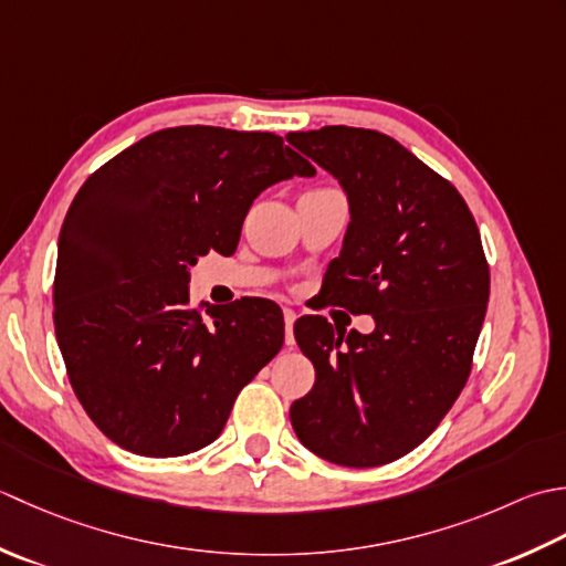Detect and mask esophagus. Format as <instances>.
<instances>
[{
  "label": "esophagus",
  "mask_w": 566,
  "mask_h": 566,
  "mask_svg": "<svg viewBox=\"0 0 566 566\" xmlns=\"http://www.w3.org/2000/svg\"><path fill=\"white\" fill-rule=\"evenodd\" d=\"M283 317H285V344L287 347H293L295 344V339H293V325H295V310H291V307H285L283 310Z\"/></svg>",
  "instance_id": "obj_1"
}]
</instances>
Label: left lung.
<instances>
[{
    "mask_svg": "<svg viewBox=\"0 0 566 566\" xmlns=\"http://www.w3.org/2000/svg\"><path fill=\"white\" fill-rule=\"evenodd\" d=\"M339 178L352 222L325 273L327 305L371 315L376 329L295 322L315 386L291 406L310 452L339 467H380L434 432L467 386L491 273L459 190L396 138L354 126L287 134ZM324 285V283H322Z\"/></svg>",
    "mask_w": 566,
    "mask_h": 566,
    "instance_id": "left-lung-1",
    "label": "left lung"
}]
</instances>
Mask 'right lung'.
<instances>
[{
    "mask_svg": "<svg viewBox=\"0 0 566 566\" xmlns=\"http://www.w3.org/2000/svg\"><path fill=\"white\" fill-rule=\"evenodd\" d=\"M313 172L279 134L176 126L83 182L57 239L53 325L80 406L114 444L182 457L217 440L281 352L283 313L253 297L207 318L188 269L232 256L261 190Z\"/></svg>",
    "mask_w": 566,
    "mask_h": 566,
    "instance_id": "1",
    "label": "right lung"
}]
</instances>
